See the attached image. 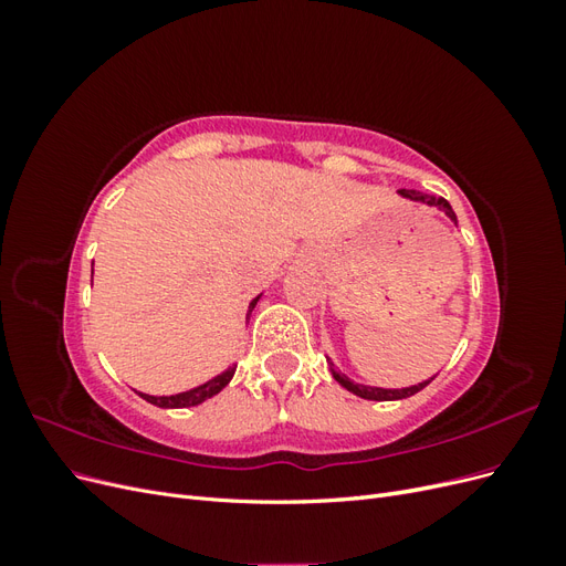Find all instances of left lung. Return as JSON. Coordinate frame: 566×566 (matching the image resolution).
Here are the masks:
<instances>
[{"instance_id": "left-lung-1", "label": "left lung", "mask_w": 566, "mask_h": 566, "mask_svg": "<svg viewBox=\"0 0 566 566\" xmlns=\"http://www.w3.org/2000/svg\"><path fill=\"white\" fill-rule=\"evenodd\" d=\"M399 196H401V198H408V200H416V202H424V205H430V208H439L441 212H447V217H449L451 221H455V224H458L455 212H453V208H451V205H449V200L437 198V196H430V193L410 191V188H401ZM331 373H333V378H335V380H337L342 387L349 389L352 394H356V397L368 399V401H397V399L413 397V394H418L420 389H424L427 385H430V382L434 380V378H430V380L418 382V385H413V387H403V389H382V387H368V385H358V382H352V380L347 378V375L337 373V370L333 368V364H331Z\"/></svg>"}]
</instances>
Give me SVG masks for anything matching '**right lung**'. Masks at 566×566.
Listing matches in <instances>:
<instances>
[{"mask_svg":"<svg viewBox=\"0 0 566 566\" xmlns=\"http://www.w3.org/2000/svg\"><path fill=\"white\" fill-rule=\"evenodd\" d=\"M260 297H262V295H256V297L250 302V306H248V318H250L252 310L256 306V302H260ZM233 373H235V366H229L224 373H219L217 378L208 380L205 385H198V387H193V389H188V391L172 394V397H150V394H142V391H136V394H139V397L146 399L148 403L160 406V408H188V406H198V403H202V401L212 399L214 394H219L221 389H224V387L231 382Z\"/></svg>","mask_w":566,"mask_h":566,"instance_id":"obj_1","label":"right lung"}]
</instances>
